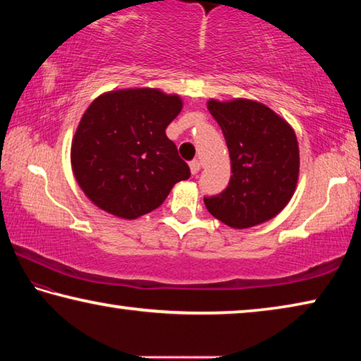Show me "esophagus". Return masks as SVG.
<instances>
[{
  "label": "esophagus",
  "mask_w": 361,
  "mask_h": 361,
  "mask_svg": "<svg viewBox=\"0 0 361 361\" xmlns=\"http://www.w3.org/2000/svg\"><path fill=\"white\" fill-rule=\"evenodd\" d=\"M189 169H191L192 175H197L199 170H200V162L199 161H191V162H189Z\"/></svg>",
  "instance_id": "obj_1"
}]
</instances>
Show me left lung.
Masks as SVG:
<instances>
[{
    "instance_id": "8db88e82",
    "label": "left lung",
    "mask_w": 361,
    "mask_h": 361,
    "mask_svg": "<svg viewBox=\"0 0 361 361\" xmlns=\"http://www.w3.org/2000/svg\"><path fill=\"white\" fill-rule=\"evenodd\" d=\"M231 157V180L221 194L204 197L207 210L234 229L266 223L295 194L299 176L296 133L283 118L259 102L209 100Z\"/></svg>"
}]
</instances>
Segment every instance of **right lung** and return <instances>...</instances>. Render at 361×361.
Listing matches in <instances>:
<instances>
[{"label": "right lung", "instance_id": "1", "mask_svg": "<svg viewBox=\"0 0 361 361\" xmlns=\"http://www.w3.org/2000/svg\"><path fill=\"white\" fill-rule=\"evenodd\" d=\"M181 108L178 95L149 87L109 90L90 103L71 142L73 173L90 202L135 219L191 176L166 135Z\"/></svg>", "mask_w": 361, "mask_h": 361}]
</instances>
